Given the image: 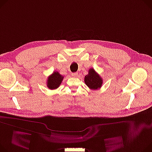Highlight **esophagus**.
Instances as JSON below:
<instances>
[{
    "instance_id": "34e87169",
    "label": "esophagus",
    "mask_w": 152,
    "mask_h": 152,
    "mask_svg": "<svg viewBox=\"0 0 152 152\" xmlns=\"http://www.w3.org/2000/svg\"><path fill=\"white\" fill-rule=\"evenodd\" d=\"M72 76H73V77H76V76H77V73H72Z\"/></svg>"
}]
</instances>
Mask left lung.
I'll list each match as a JSON object with an SVG mask.
<instances>
[{
	"label": "left lung",
	"instance_id": "1",
	"mask_svg": "<svg viewBox=\"0 0 152 152\" xmlns=\"http://www.w3.org/2000/svg\"><path fill=\"white\" fill-rule=\"evenodd\" d=\"M84 81L88 87L93 90L100 88L103 82L101 77L93 68H90L88 70V74L85 76Z\"/></svg>",
	"mask_w": 152,
	"mask_h": 152
}]
</instances>
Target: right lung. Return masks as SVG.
Masks as SVG:
<instances>
[{"mask_svg":"<svg viewBox=\"0 0 152 152\" xmlns=\"http://www.w3.org/2000/svg\"><path fill=\"white\" fill-rule=\"evenodd\" d=\"M64 76L59 74L58 72H54L48 77L47 80V87L50 90H54L58 88L61 84L63 80Z\"/></svg>","mask_w":152,"mask_h":152,"instance_id":"1","label":"right lung"}]
</instances>
